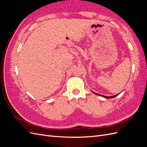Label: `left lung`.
<instances>
[{
  "mask_svg": "<svg viewBox=\"0 0 147 147\" xmlns=\"http://www.w3.org/2000/svg\"><path fill=\"white\" fill-rule=\"evenodd\" d=\"M93 93H94V94H97V95H98V96H102V97H104V98H106V99H112V98H113V97H116V96H117L118 94H116V95H115V96H103V95H101V94H97V93H96V92H93V91H92Z\"/></svg>",
  "mask_w": 147,
  "mask_h": 147,
  "instance_id": "1",
  "label": "left lung"
}]
</instances>
